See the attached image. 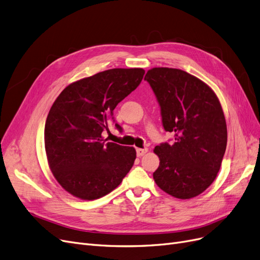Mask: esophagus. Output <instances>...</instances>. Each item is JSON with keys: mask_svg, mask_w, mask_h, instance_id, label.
Wrapping results in <instances>:
<instances>
[{"mask_svg": "<svg viewBox=\"0 0 260 260\" xmlns=\"http://www.w3.org/2000/svg\"><path fill=\"white\" fill-rule=\"evenodd\" d=\"M148 152V149L147 148H143V149H140V148H138L137 150H136V153H137V156H143L146 154V153Z\"/></svg>", "mask_w": 260, "mask_h": 260, "instance_id": "1", "label": "esophagus"}]
</instances>
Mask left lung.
<instances>
[{"mask_svg": "<svg viewBox=\"0 0 260 260\" xmlns=\"http://www.w3.org/2000/svg\"><path fill=\"white\" fill-rule=\"evenodd\" d=\"M145 80L156 96L162 127L175 134L174 143L154 149L159 166L153 178L171 196L196 197L215 180L226 151L222 106L211 88L184 71L155 67Z\"/></svg>", "mask_w": 260, "mask_h": 260, "instance_id": "1", "label": "left lung"}]
</instances>
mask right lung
<instances>
[{"instance_id": "obj_1", "label": "right lung", "mask_w": 260, "mask_h": 260, "mask_svg": "<svg viewBox=\"0 0 260 260\" xmlns=\"http://www.w3.org/2000/svg\"><path fill=\"white\" fill-rule=\"evenodd\" d=\"M142 69H112L76 81L61 92L45 124L48 164L60 185L75 197L109 194L136 158L133 147L103 139L113 109L140 84ZM122 132L119 124L114 125Z\"/></svg>"}]
</instances>
